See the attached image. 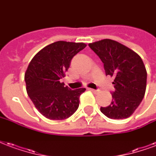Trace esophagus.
Segmentation results:
<instances>
[{"mask_svg": "<svg viewBox=\"0 0 156 156\" xmlns=\"http://www.w3.org/2000/svg\"><path fill=\"white\" fill-rule=\"evenodd\" d=\"M89 90L91 91V92H93V93H97L98 92V90H95V89H93V88H89Z\"/></svg>", "mask_w": 156, "mask_h": 156, "instance_id": "1", "label": "esophagus"}]
</instances>
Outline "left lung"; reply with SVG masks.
I'll use <instances>...</instances> for the list:
<instances>
[{"mask_svg": "<svg viewBox=\"0 0 156 156\" xmlns=\"http://www.w3.org/2000/svg\"><path fill=\"white\" fill-rule=\"evenodd\" d=\"M88 45L101 58L106 75L114 78L115 91L112 102L100 110L111 119L131 116L146 93L147 73L141 58L132 49L109 39L90 43Z\"/></svg>", "mask_w": 156, "mask_h": 156, "instance_id": "left-lung-1", "label": "left lung"}]
</instances>
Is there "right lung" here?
Returning a JSON list of instances; mask_svg holds the SVG:
<instances>
[{
	"mask_svg": "<svg viewBox=\"0 0 156 156\" xmlns=\"http://www.w3.org/2000/svg\"><path fill=\"white\" fill-rule=\"evenodd\" d=\"M87 46L84 43L57 41L43 48L31 59L25 73L26 91L34 107L50 120H64L79 106L86 88L71 90L60 78L65 77L73 57Z\"/></svg>",
	"mask_w": 156,
	"mask_h": 156,
	"instance_id": "right-lung-1",
	"label": "right lung"
}]
</instances>
